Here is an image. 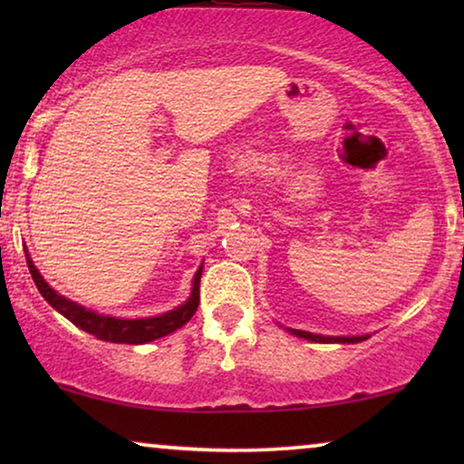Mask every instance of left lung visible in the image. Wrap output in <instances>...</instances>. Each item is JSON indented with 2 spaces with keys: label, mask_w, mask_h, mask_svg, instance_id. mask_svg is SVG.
Here are the masks:
<instances>
[{
  "label": "left lung",
  "mask_w": 464,
  "mask_h": 464,
  "mask_svg": "<svg viewBox=\"0 0 464 464\" xmlns=\"http://www.w3.org/2000/svg\"><path fill=\"white\" fill-rule=\"evenodd\" d=\"M291 334L297 335V338H304V340H310V342H323V344H329V342H340V344H357V342H363L367 340L365 335H351V338H332V335H316V334H310V332H300V329H289Z\"/></svg>",
  "instance_id": "1"
}]
</instances>
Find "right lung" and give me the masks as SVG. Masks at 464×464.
I'll use <instances>...</instances> for the list:
<instances>
[{
	"instance_id": "add662e5",
	"label": "right lung",
	"mask_w": 464,
	"mask_h": 464,
	"mask_svg": "<svg viewBox=\"0 0 464 464\" xmlns=\"http://www.w3.org/2000/svg\"><path fill=\"white\" fill-rule=\"evenodd\" d=\"M27 266L31 276H34V283L37 291H40L44 300H46L50 306L73 323L75 327L84 329L86 334L94 335V338L103 342H116V344H145V342L158 340L162 335L173 334L175 329L186 325V323L192 319L196 308L200 304V275L202 266L196 270L194 283H192V295L188 297L186 304H181L179 308L170 310V313L150 316V319H116V316H105L97 314L92 310H88L80 304H75L67 297L56 294V291L50 287V285L44 281V276L37 272V268L31 262L27 253Z\"/></svg>"
}]
</instances>
